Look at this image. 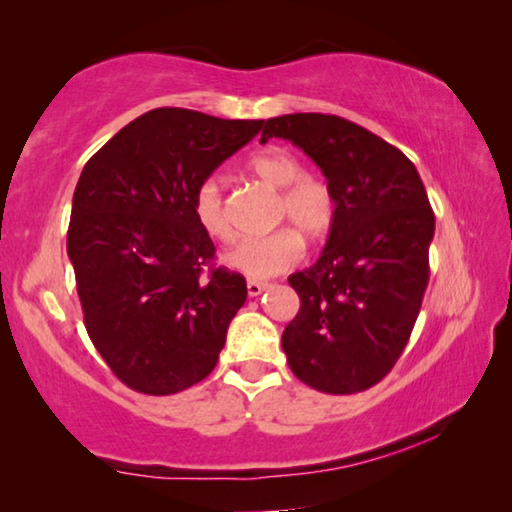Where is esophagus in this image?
Listing matches in <instances>:
<instances>
[{
  "instance_id": "esophagus-1",
  "label": "esophagus",
  "mask_w": 512,
  "mask_h": 512,
  "mask_svg": "<svg viewBox=\"0 0 512 512\" xmlns=\"http://www.w3.org/2000/svg\"><path fill=\"white\" fill-rule=\"evenodd\" d=\"M246 287H248V296H250V298H257L259 293L266 291L268 284H266V282H257V280H248Z\"/></svg>"
}]
</instances>
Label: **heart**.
<instances>
[{
    "mask_svg": "<svg viewBox=\"0 0 512 512\" xmlns=\"http://www.w3.org/2000/svg\"><path fill=\"white\" fill-rule=\"evenodd\" d=\"M248 169L268 187L282 189L277 221H289L293 228L309 239L327 235L336 216L334 194L323 180L307 176L296 155L280 149V146H268L250 158ZM192 212L207 237L216 241L235 239L228 205H225L221 185L216 178H205L198 183L192 198ZM296 230L284 228L268 237L241 241L237 248H232L225 255V262L235 271L255 277V280L284 273L300 262L302 250H305Z\"/></svg>",
    "mask_w": 512,
    "mask_h": 512,
    "instance_id": "1",
    "label": "heart"
}]
</instances>
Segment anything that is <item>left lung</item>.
I'll return each instance as SVG.
<instances>
[{
    "label": "left lung",
    "instance_id": "8db88e82",
    "mask_svg": "<svg viewBox=\"0 0 512 512\" xmlns=\"http://www.w3.org/2000/svg\"><path fill=\"white\" fill-rule=\"evenodd\" d=\"M271 137L318 164L336 203L318 262L289 275L300 311L282 350L320 393L366 391L400 359L429 282L436 219L420 173L400 149L336 115L273 117L259 142Z\"/></svg>",
    "mask_w": 512,
    "mask_h": 512
}]
</instances>
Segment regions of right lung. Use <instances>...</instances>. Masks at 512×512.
<instances>
[{
	"instance_id": "obj_1",
	"label": "right lung",
	"mask_w": 512,
	"mask_h": 512,
	"mask_svg": "<svg viewBox=\"0 0 512 512\" xmlns=\"http://www.w3.org/2000/svg\"><path fill=\"white\" fill-rule=\"evenodd\" d=\"M262 124L155 108L121 128L81 171L67 255L85 329L137 393H180L219 361L248 291L244 275L228 268L205 273L214 244L194 219L192 198Z\"/></svg>"
}]
</instances>
